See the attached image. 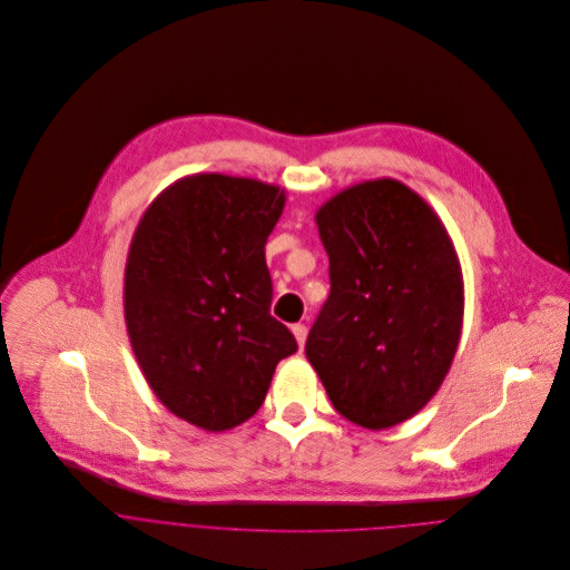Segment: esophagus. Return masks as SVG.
Returning a JSON list of instances; mask_svg holds the SVG:
<instances>
[{
	"instance_id": "34e87169",
	"label": "esophagus",
	"mask_w": 570,
	"mask_h": 570,
	"mask_svg": "<svg viewBox=\"0 0 570 570\" xmlns=\"http://www.w3.org/2000/svg\"><path fill=\"white\" fill-rule=\"evenodd\" d=\"M291 331H293V335H295V340H297V344H299V348H304V342H306V326L304 324H293L291 326Z\"/></svg>"
}]
</instances>
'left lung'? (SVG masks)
I'll return each mask as SVG.
<instances>
[{"label":"left lung","mask_w":570,"mask_h":570,"mask_svg":"<svg viewBox=\"0 0 570 570\" xmlns=\"http://www.w3.org/2000/svg\"><path fill=\"white\" fill-rule=\"evenodd\" d=\"M331 293L306 357L346 421L387 430L443 385L463 326V275L436 213L396 178L342 189L315 215Z\"/></svg>","instance_id":"obj_1"}]
</instances>
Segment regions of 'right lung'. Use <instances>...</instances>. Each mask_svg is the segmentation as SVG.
I'll return each mask as SVG.
<instances>
[{"mask_svg": "<svg viewBox=\"0 0 570 570\" xmlns=\"http://www.w3.org/2000/svg\"><path fill=\"white\" fill-rule=\"evenodd\" d=\"M284 189L228 174L185 176L151 202L125 266V322L156 399L206 432L248 421L279 360L297 351L271 315L264 246Z\"/></svg>", "mask_w": 570, "mask_h": 570, "instance_id": "add662e5", "label": "right lung"}]
</instances>
